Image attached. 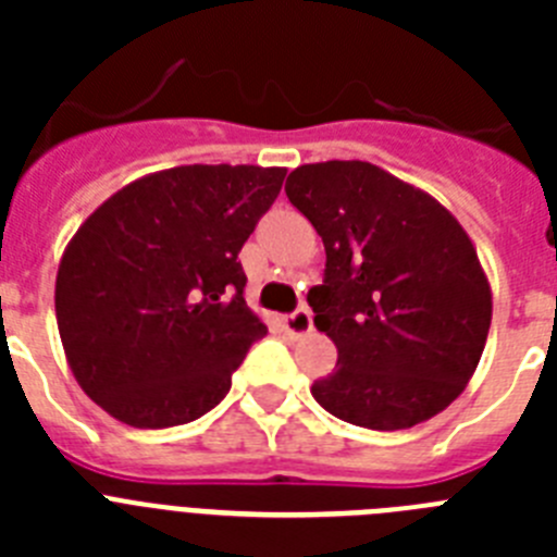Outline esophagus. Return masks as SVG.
Returning <instances> with one entry per match:
<instances>
[{"label": "esophagus", "instance_id": "esophagus-1", "mask_svg": "<svg viewBox=\"0 0 557 557\" xmlns=\"http://www.w3.org/2000/svg\"><path fill=\"white\" fill-rule=\"evenodd\" d=\"M284 329L287 334H295V337H301V334L312 332V312L309 309H295L293 314H284Z\"/></svg>", "mask_w": 557, "mask_h": 557}]
</instances>
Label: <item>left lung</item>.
Wrapping results in <instances>:
<instances>
[{
  "mask_svg": "<svg viewBox=\"0 0 557 557\" xmlns=\"http://www.w3.org/2000/svg\"><path fill=\"white\" fill-rule=\"evenodd\" d=\"M284 191L326 248L307 301L337 368L314 382V401L379 432L446 410L474 376L494 309L455 214L368 161L304 164Z\"/></svg>",
  "mask_w": 557,
  "mask_h": 557,
  "instance_id": "8db88e82",
  "label": "left lung"
}]
</instances>
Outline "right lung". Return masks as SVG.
Instances as JSON below:
<instances>
[{"mask_svg":"<svg viewBox=\"0 0 557 557\" xmlns=\"http://www.w3.org/2000/svg\"><path fill=\"white\" fill-rule=\"evenodd\" d=\"M284 166L186 164L113 191L69 239L55 314L77 385L136 430L189 424L268 334L236 256Z\"/></svg>","mask_w":557,"mask_h":557,"instance_id":"right-lung-1","label":"right lung"}]
</instances>
